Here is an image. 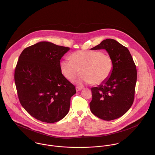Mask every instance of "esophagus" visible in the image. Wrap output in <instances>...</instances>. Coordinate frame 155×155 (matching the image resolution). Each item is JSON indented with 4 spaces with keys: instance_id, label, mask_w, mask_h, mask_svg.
Listing matches in <instances>:
<instances>
[{
    "instance_id": "34e87169",
    "label": "esophagus",
    "mask_w": 155,
    "mask_h": 155,
    "mask_svg": "<svg viewBox=\"0 0 155 155\" xmlns=\"http://www.w3.org/2000/svg\"><path fill=\"white\" fill-rule=\"evenodd\" d=\"M75 89H76V91H80L82 90L83 89V87H76Z\"/></svg>"
}]
</instances>
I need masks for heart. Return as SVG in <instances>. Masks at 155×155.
Wrapping results in <instances>:
<instances>
[{"mask_svg": "<svg viewBox=\"0 0 155 155\" xmlns=\"http://www.w3.org/2000/svg\"><path fill=\"white\" fill-rule=\"evenodd\" d=\"M113 61L108 54L100 51H77L60 62L61 72L68 80L83 75L75 80L78 85L94 83L99 85L106 82L113 70Z\"/></svg>", "mask_w": 155, "mask_h": 155, "instance_id": "heart-1", "label": "heart"}]
</instances>
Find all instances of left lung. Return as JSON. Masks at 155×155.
Segmentation results:
<instances>
[{
	"label": "left lung",
	"mask_w": 155,
	"mask_h": 155,
	"mask_svg": "<svg viewBox=\"0 0 155 155\" xmlns=\"http://www.w3.org/2000/svg\"><path fill=\"white\" fill-rule=\"evenodd\" d=\"M105 49L113 61V70L106 82L91 88V112L104 120L124 115L134 101L137 70L129 49L113 39L103 40L91 50Z\"/></svg>",
	"instance_id": "8db88e82"
}]
</instances>
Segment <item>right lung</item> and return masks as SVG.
Returning <instances> with one entry per match:
<instances>
[{
  "label": "right lung",
  "mask_w": 155,
  "mask_h": 155,
  "mask_svg": "<svg viewBox=\"0 0 155 155\" xmlns=\"http://www.w3.org/2000/svg\"><path fill=\"white\" fill-rule=\"evenodd\" d=\"M70 48L41 41L22 52L15 71L20 103L36 119L53 123L68 113L75 86L62 74L60 60Z\"/></svg>",
  "instance_id": "1"
}]
</instances>
